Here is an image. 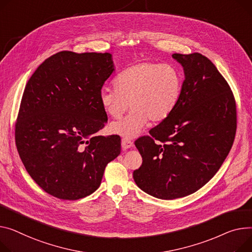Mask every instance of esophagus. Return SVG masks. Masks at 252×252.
<instances>
[{
    "instance_id": "1",
    "label": "esophagus",
    "mask_w": 252,
    "mask_h": 252,
    "mask_svg": "<svg viewBox=\"0 0 252 252\" xmlns=\"http://www.w3.org/2000/svg\"><path fill=\"white\" fill-rule=\"evenodd\" d=\"M132 147H133V143L129 139L124 138L122 140V148L124 150H126V149H129V148H132Z\"/></svg>"
}]
</instances>
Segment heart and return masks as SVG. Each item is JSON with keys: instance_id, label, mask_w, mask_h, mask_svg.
Returning <instances> with one entry per match:
<instances>
[{"instance_id": "obj_1", "label": "heart", "mask_w": 252, "mask_h": 252, "mask_svg": "<svg viewBox=\"0 0 252 252\" xmlns=\"http://www.w3.org/2000/svg\"><path fill=\"white\" fill-rule=\"evenodd\" d=\"M114 89H103L99 102L111 119L119 120L129 108V114L113 123L109 130L126 139L136 138L147 121H165L177 106L182 78L175 66L167 63H139L127 66L113 79Z\"/></svg>"}]
</instances>
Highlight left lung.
<instances>
[{
	"mask_svg": "<svg viewBox=\"0 0 252 252\" xmlns=\"http://www.w3.org/2000/svg\"><path fill=\"white\" fill-rule=\"evenodd\" d=\"M172 58L184 72L179 102L150 130L151 136L135 142L143 163L133 171V180L161 199L183 197L203 188L228 156L237 126L235 99L215 64L198 53Z\"/></svg>",
	"mask_w": 252,
	"mask_h": 252,
	"instance_id": "obj_1",
	"label": "left lung"
}]
</instances>
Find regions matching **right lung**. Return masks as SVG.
<instances>
[{
	"label": "right lung",
	"instance_id": "1",
	"mask_svg": "<svg viewBox=\"0 0 252 252\" xmlns=\"http://www.w3.org/2000/svg\"><path fill=\"white\" fill-rule=\"evenodd\" d=\"M114 72L108 53H58L26 84L15 126L19 156L50 195L75 200L93 193L106 165L121 154L119 136H96L107 123L99 102Z\"/></svg>",
	"mask_w": 252,
	"mask_h": 252
}]
</instances>
